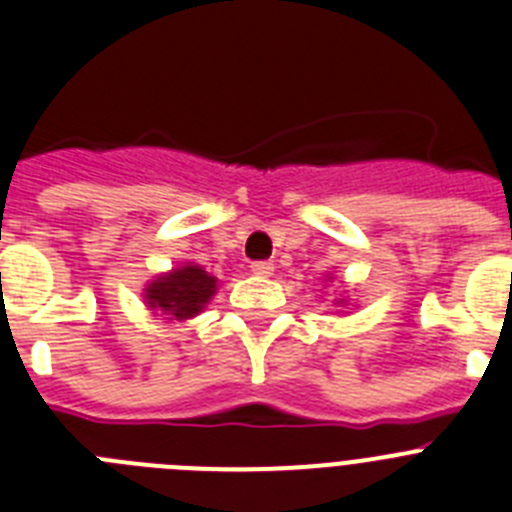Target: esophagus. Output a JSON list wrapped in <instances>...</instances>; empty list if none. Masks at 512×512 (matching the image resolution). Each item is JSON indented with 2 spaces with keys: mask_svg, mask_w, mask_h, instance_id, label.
Instances as JSON below:
<instances>
[{
  "mask_svg": "<svg viewBox=\"0 0 512 512\" xmlns=\"http://www.w3.org/2000/svg\"><path fill=\"white\" fill-rule=\"evenodd\" d=\"M251 271L256 277H271L274 274V264H269V261H253Z\"/></svg>",
  "mask_w": 512,
  "mask_h": 512,
  "instance_id": "34e87169",
  "label": "esophagus"
}]
</instances>
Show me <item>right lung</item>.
<instances>
[{"mask_svg": "<svg viewBox=\"0 0 512 512\" xmlns=\"http://www.w3.org/2000/svg\"><path fill=\"white\" fill-rule=\"evenodd\" d=\"M215 289L217 279L210 277L202 266L184 264L153 279L143 295L151 310L169 315V320H189L205 310Z\"/></svg>", "mask_w": 512, "mask_h": 512, "instance_id": "1", "label": "right lung"}]
</instances>
